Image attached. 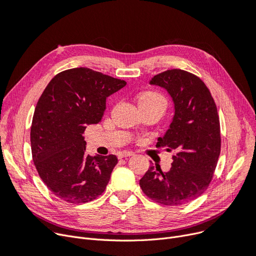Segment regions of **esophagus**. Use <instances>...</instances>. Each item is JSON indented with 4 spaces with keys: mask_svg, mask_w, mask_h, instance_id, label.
<instances>
[{
    "mask_svg": "<svg viewBox=\"0 0 256 256\" xmlns=\"http://www.w3.org/2000/svg\"><path fill=\"white\" fill-rule=\"evenodd\" d=\"M133 153L132 151H128V150H125V151H120L118 152V158H124V157H128V156H132Z\"/></svg>",
    "mask_w": 256,
    "mask_h": 256,
    "instance_id": "obj_1",
    "label": "esophagus"
}]
</instances>
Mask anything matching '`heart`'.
I'll return each instance as SVG.
<instances>
[{
	"label": "heart",
	"instance_id": "b5f03b06",
	"mask_svg": "<svg viewBox=\"0 0 256 256\" xmlns=\"http://www.w3.org/2000/svg\"><path fill=\"white\" fill-rule=\"evenodd\" d=\"M138 105L146 106V105H152V104H164L166 106V101L164 98V96L158 94L156 92H144L138 96Z\"/></svg>",
	"mask_w": 256,
	"mask_h": 256
}]
</instances>
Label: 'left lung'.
<instances>
[{
  "instance_id": "1",
  "label": "left lung",
  "mask_w": 256,
  "mask_h": 256,
  "mask_svg": "<svg viewBox=\"0 0 256 256\" xmlns=\"http://www.w3.org/2000/svg\"><path fill=\"white\" fill-rule=\"evenodd\" d=\"M151 84L164 88L175 104V116L156 148L174 151L172 168L164 173L151 166L140 180L144 194L162 205L186 204L208 188L221 152L220 118L212 96L196 75L168 70Z\"/></svg>"
}]
</instances>
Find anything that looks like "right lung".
I'll list each match as a JSON object with an SVG mask.
<instances>
[{"mask_svg": "<svg viewBox=\"0 0 256 256\" xmlns=\"http://www.w3.org/2000/svg\"><path fill=\"white\" fill-rule=\"evenodd\" d=\"M127 84L88 68L57 74L42 92L32 118L34 166L46 188L68 203H86L105 190L116 155L85 153L88 125L101 120L106 98Z\"/></svg>", "mask_w": 256, "mask_h": 256, "instance_id": "obj_1", "label": "right lung"}]
</instances>
